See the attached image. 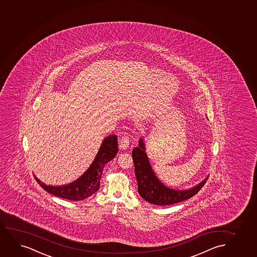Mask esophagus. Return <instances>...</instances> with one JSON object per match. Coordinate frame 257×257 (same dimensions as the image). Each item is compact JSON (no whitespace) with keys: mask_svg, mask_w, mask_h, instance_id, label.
Listing matches in <instances>:
<instances>
[{"mask_svg":"<svg viewBox=\"0 0 257 257\" xmlns=\"http://www.w3.org/2000/svg\"><path fill=\"white\" fill-rule=\"evenodd\" d=\"M129 147V138L127 136H123L119 141V148L121 150H126Z\"/></svg>","mask_w":257,"mask_h":257,"instance_id":"1","label":"esophagus"}]
</instances>
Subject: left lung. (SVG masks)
Returning a JSON list of instances; mask_svg holds the SVG:
<instances>
[{"instance_id": "obj_1", "label": "left lung", "mask_w": 257, "mask_h": 257, "mask_svg": "<svg viewBox=\"0 0 257 257\" xmlns=\"http://www.w3.org/2000/svg\"><path fill=\"white\" fill-rule=\"evenodd\" d=\"M144 138L139 140V146L133 150V159L138 182V191L146 202L156 205H171L189 199L201 190L208 176L199 184L190 189L177 190L166 186L159 180L150 164L146 152Z\"/></svg>"}]
</instances>
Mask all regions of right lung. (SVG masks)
<instances>
[{
    "mask_svg": "<svg viewBox=\"0 0 257 257\" xmlns=\"http://www.w3.org/2000/svg\"><path fill=\"white\" fill-rule=\"evenodd\" d=\"M117 152V136L114 134L109 135L102 141L95 159H93L89 168L76 180L70 184L56 186L44 184L35 176V180L47 192L56 197L72 201L86 199L98 191L104 166L108 162L114 159Z\"/></svg>",
    "mask_w": 257,
    "mask_h": 257,
    "instance_id": "1",
    "label": "right lung"
}]
</instances>
